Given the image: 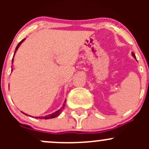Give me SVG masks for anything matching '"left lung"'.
Wrapping results in <instances>:
<instances>
[{
    "instance_id": "left-lung-1",
    "label": "left lung",
    "mask_w": 149,
    "mask_h": 149,
    "mask_svg": "<svg viewBox=\"0 0 149 149\" xmlns=\"http://www.w3.org/2000/svg\"><path fill=\"white\" fill-rule=\"evenodd\" d=\"M132 55H133V58H135V59H136V55H135V54H134V53H133V52H132Z\"/></svg>"
}]
</instances>
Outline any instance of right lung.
I'll list each match as a JSON object with an SVG mask.
<instances>
[{
	"label": "right lung",
	"mask_w": 149,
	"mask_h": 149,
	"mask_svg": "<svg viewBox=\"0 0 149 149\" xmlns=\"http://www.w3.org/2000/svg\"><path fill=\"white\" fill-rule=\"evenodd\" d=\"M25 40V39H24V40H22V41L20 42L19 43V44H18V45L16 46V49H15V52H14V55H15V53H16V51H17V49H18V48L19 47V46L21 45V44H22V42H23ZM14 55H13V57H14ZM13 63V59H12V63ZM13 71V69H11V72ZM65 102H66V100H65V102H64V104H63V107H62L61 108V109H58V110H57L56 112H53V113H52V114H49V115H46V116H44V117H34V118H37V119H45V120H47V119H52V118H56V117H58V115H60V114L61 113V112H62V111H63V109H64V107L65 106ZM22 113L23 114H24L25 115H28L27 114H26V113H24V112H22ZM29 116V115H28Z\"/></svg>",
	"instance_id": "add662e5"
}]
</instances>
